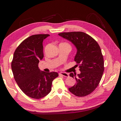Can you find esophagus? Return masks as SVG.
Segmentation results:
<instances>
[{
	"mask_svg": "<svg viewBox=\"0 0 121 121\" xmlns=\"http://www.w3.org/2000/svg\"><path fill=\"white\" fill-rule=\"evenodd\" d=\"M59 75H61V76H64V77H69V74L68 73H59Z\"/></svg>",
	"mask_w": 121,
	"mask_h": 121,
	"instance_id": "34e87169",
	"label": "esophagus"
}]
</instances>
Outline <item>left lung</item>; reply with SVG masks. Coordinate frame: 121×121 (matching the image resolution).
<instances>
[{
  "mask_svg": "<svg viewBox=\"0 0 121 121\" xmlns=\"http://www.w3.org/2000/svg\"><path fill=\"white\" fill-rule=\"evenodd\" d=\"M58 35L70 41L77 48L74 60L79 65L81 73L77 76L76 73H70L76 83L69 88V91L77 97H85L92 92L101 81L104 71L101 49L98 43L84 32H62Z\"/></svg>",
  "mask_w": 121,
  "mask_h": 121,
  "instance_id": "left-lung-1",
  "label": "left lung"
}]
</instances>
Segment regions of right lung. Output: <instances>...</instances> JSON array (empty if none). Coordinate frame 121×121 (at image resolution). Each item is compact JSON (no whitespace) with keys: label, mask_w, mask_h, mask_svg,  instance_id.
Wrapping results in <instances>:
<instances>
[{"label":"right lung","mask_w":121,"mask_h":121,"mask_svg":"<svg viewBox=\"0 0 121 121\" xmlns=\"http://www.w3.org/2000/svg\"><path fill=\"white\" fill-rule=\"evenodd\" d=\"M48 34L34 35L24 40L16 48L11 67L14 79L24 93L39 99L51 91L53 79L58 76L56 72L46 73L38 67L44 57V39Z\"/></svg>","instance_id":"1"}]
</instances>
